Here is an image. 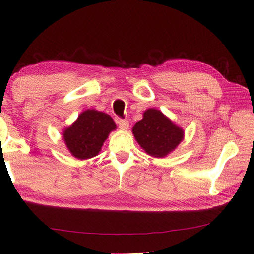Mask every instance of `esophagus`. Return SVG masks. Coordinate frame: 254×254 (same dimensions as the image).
<instances>
[{"mask_svg":"<svg viewBox=\"0 0 254 254\" xmlns=\"http://www.w3.org/2000/svg\"><path fill=\"white\" fill-rule=\"evenodd\" d=\"M118 124L121 130H127V127H130V124H128L127 120H123V119H118Z\"/></svg>","mask_w":254,"mask_h":254,"instance_id":"esophagus-1","label":"esophagus"}]
</instances>
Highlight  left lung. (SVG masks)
<instances>
[{"instance_id":"1","label":"left lung","mask_w":254,"mask_h":254,"mask_svg":"<svg viewBox=\"0 0 254 254\" xmlns=\"http://www.w3.org/2000/svg\"><path fill=\"white\" fill-rule=\"evenodd\" d=\"M137 143L151 157L162 158L174 151L184 139V130L162 112L149 109L132 128Z\"/></svg>"}]
</instances>
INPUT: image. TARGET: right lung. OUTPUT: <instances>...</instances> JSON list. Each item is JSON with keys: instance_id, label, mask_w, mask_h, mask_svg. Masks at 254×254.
<instances>
[{"instance_id": "1", "label": "right lung", "mask_w": 254, "mask_h": 254, "mask_svg": "<svg viewBox=\"0 0 254 254\" xmlns=\"http://www.w3.org/2000/svg\"><path fill=\"white\" fill-rule=\"evenodd\" d=\"M117 124L109 114L96 110H87L63 132L64 140L70 153L85 160L97 156L110 132Z\"/></svg>"}]
</instances>
